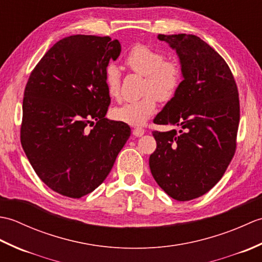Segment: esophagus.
<instances>
[{
  "label": "esophagus",
  "instance_id": "obj_1",
  "mask_svg": "<svg viewBox=\"0 0 262 262\" xmlns=\"http://www.w3.org/2000/svg\"><path fill=\"white\" fill-rule=\"evenodd\" d=\"M133 135L136 137H141L144 135V129L142 127H135L134 129H133Z\"/></svg>",
  "mask_w": 262,
  "mask_h": 262
}]
</instances>
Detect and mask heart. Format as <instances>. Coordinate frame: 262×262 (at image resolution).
<instances>
[{
	"mask_svg": "<svg viewBox=\"0 0 262 262\" xmlns=\"http://www.w3.org/2000/svg\"><path fill=\"white\" fill-rule=\"evenodd\" d=\"M126 65L135 73L143 75L142 93L137 100L122 103L113 110L117 120L129 125H142L157 109V100L169 102L178 92L182 80V70L176 60L165 59L158 51L145 45H136L128 52ZM105 91L114 100L120 98V71L116 65L105 68L103 76Z\"/></svg>",
	"mask_w": 262,
	"mask_h": 262,
	"instance_id": "obj_1",
	"label": "heart"
}]
</instances>
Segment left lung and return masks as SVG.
<instances>
[{
	"label": "left lung",
	"instance_id": "8db88e82",
	"mask_svg": "<svg viewBox=\"0 0 262 262\" xmlns=\"http://www.w3.org/2000/svg\"><path fill=\"white\" fill-rule=\"evenodd\" d=\"M158 38L177 52L183 80L153 121L180 130L153 132L157 149L149 157V169L170 197L187 202L208 192L234 157L238 92L229 65L199 37L179 33Z\"/></svg>",
	"mask_w": 262,
	"mask_h": 262
}]
</instances>
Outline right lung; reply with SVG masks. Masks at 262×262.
<instances>
[{
    "mask_svg": "<svg viewBox=\"0 0 262 262\" xmlns=\"http://www.w3.org/2000/svg\"><path fill=\"white\" fill-rule=\"evenodd\" d=\"M120 52L110 37H66L27 82L21 145L40 180L63 196L81 198L101 185L130 136L125 122L105 118L104 71Z\"/></svg>",
    "mask_w": 262,
    "mask_h": 262,
    "instance_id": "1",
    "label": "right lung"
}]
</instances>
